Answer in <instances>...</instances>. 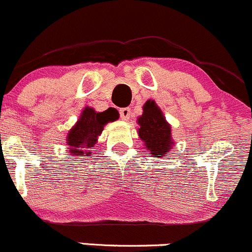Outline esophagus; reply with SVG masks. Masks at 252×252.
<instances>
[{"label":"esophagus","mask_w":252,"mask_h":252,"mask_svg":"<svg viewBox=\"0 0 252 252\" xmlns=\"http://www.w3.org/2000/svg\"><path fill=\"white\" fill-rule=\"evenodd\" d=\"M129 115H131V110H129L128 108L120 109V118L123 119V120H126V121L128 120Z\"/></svg>","instance_id":"obj_1"}]
</instances>
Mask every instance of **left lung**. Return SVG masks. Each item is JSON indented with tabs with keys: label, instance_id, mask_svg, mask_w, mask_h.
Returning <instances> with one entry per match:
<instances>
[{
	"label": "left lung",
	"instance_id": "obj_1",
	"mask_svg": "<svg viewBox=\"0 0 252 252\" xmlns=\"http://www.w3.org/2000/svg\"><path fill=\"white\" fill-rule=\"evenodd\" d=\"M138 134L154 157H164L170 149L171 128L160 109L153 100L143 106V114L138 118Z\"/></svg>",
	"mask_w": 252,
	"mask_h": 252
}]
</instances>
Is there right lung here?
Wrapping results in <instances>:
<instances>
[{"mask_svg": "<svg viewBox=\"0 0 252 252\" xmlns=\"http://www.w3.org/2000/svg\"><path fill=\"white\" fill-rule=\"evenodd\" d=\"M118 115L115 111L108 109L103 113H96L94 109L86 108L79 118L78 123L69 131L67 136L68 152L73 156H88L96 143L98 136H100L104 126L109 121H115Z\"/></svg>", "mask_w": 252, "mask_h": 252, "instance_id": "obj_1", "label": "right lung"}]
</instances>
